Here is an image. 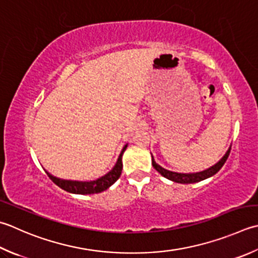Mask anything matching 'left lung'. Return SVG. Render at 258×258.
<instances>
[{"instance_id":"left-lung-1","label":"left lung","mask_w":258,"mask_h":258,"mask_svg":"<svg viewBox=\"0 0 258 258\" xmlns=\"http://www.w3.org/2000/svg\"><path fill=\"white\" fill-rule=\"evenodd\" d=\"M229 153H230V148L227 150L225 155L216 164H214L213 166H210V168L206 169L204 171H200V172H195V173H178V172H173V171L166 170L155 162L153 155H152V165L154 166V169L158 171L161 175H163L164 178L169 179L171 181H173V182L183 183V184L196 183V182H199V181H203L205 179H208V178H210V176H213L217 172H218V171L223 168V165L225 164L226 160L228 159Z\"/></svg>"}]
</instances>
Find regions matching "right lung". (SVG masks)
<instances>
[{
	"instance_id": "right-lung-1",
	"label": "right lung",
	"mask_w": 258,
	"mask_h": 258,
	"mask_svg": "<svg viewBox=\"0 0 258 258\" xmlns=\"http://www.w3.org/2000/svg\"><path fill=\"white\" fill-rule=\"evenodd\" d=\"M126 148H127V144H126L122 152H120L117 161H116L115 165L113 166V169L109 171V172L106 173L105 175L100 176V178L93 180V181H76V180H66V179H60L57 178V176L52 175L51 173H49L47 170L45 173L48 174V176L51 179L53 182L57 184L60 188L68 191L70 194H75V195H93V194H99L103 192V191L107 190L110 185L114 184L116 181L118 180L120 176V173H122V169H123V163H122V156L125 152Z\"/></svg>"
}]
</instances>
